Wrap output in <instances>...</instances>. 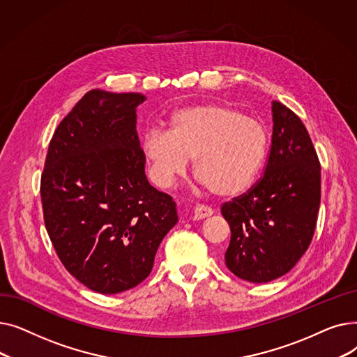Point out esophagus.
Wrapping results in <instances>:
<instances>
[{
    "instance_id": "obj_1",
    "label": "esophagus",
    "mask_w": 357,
    "mask_h": 357,
    "mask_svg": "<svg viewBox=\"0 0 357 357\" xmlns=\"http://www.w3.org/2000/svg\"><path fill=\"white\" fill-rule=\"evenodd\" d=\"M213 208L211 207H207V205H202V204H198L197 207L194 208V213H192V218L194 220H202V218H207L210 215H213Z\"/></svg>"
}]
</instances>
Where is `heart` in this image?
Segmentation results:
<instances>
[{
    "label": "heart",
    "instance_id": "obj_1",
    "mask_svg": "<svg viewBox=\"0 0 357 357\" xmlns=\"http://www.w3.org/2000/svg\"><path fill=\"white\" fill-rule=\"evenodd\" d=\"M268 146L264 123L218 104L179 109L169 131L149 128L142 139L150 178L158 186H172L194 159V172L218 197L249 188L264 166Z\"/></svg>",
    "mask_w": 357,
    "mask_h": 357
}]
</instances>
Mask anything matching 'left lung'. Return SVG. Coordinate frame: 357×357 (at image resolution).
<instances>
[{
	"label": "left lung",
	"instance_id": "1",
	"mask_svg": "<svg viewBox=\"0 0 357 357\" xmlns=\"http://www.w3.org/2000/svg\"><path fill=\"white\" fill-rule=\"evenodd\" d=\"M272 120L264 176L221 207L231 230L226 265L255 284L296 265L312 240L321 199V166L305 126L279 101L272 102Z\"/></svg>",
	"mask_w": 357,
	"mask_h": 357
}]
</instances>
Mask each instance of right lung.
<instances>
[{
    "instance_id": "add662e5",
    "label": "right lung",
    "mask_w": 357,
    "mask_h": 357,
    "mask_svg": "<svg viewBox=\"0 0 357 357\" xmlns=\"http://www.w3.org/2000/svg\"><path fill=\"white\" fill-rule=\"evenodd\" d=\"M136 92L91 89L50 140L40 182L45 226L66 271L111 295L150 275L176 204L149 183Z\"/></svg>"
}]
</instances>
